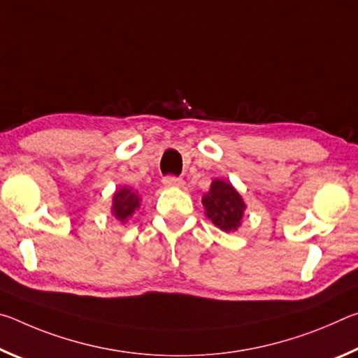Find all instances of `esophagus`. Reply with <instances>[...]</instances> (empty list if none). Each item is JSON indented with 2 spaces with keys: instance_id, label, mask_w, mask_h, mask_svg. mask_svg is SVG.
<instances>
[{
  "instance_id": "34e87169",
  "label": "esophagus",
  "mask_w": 358,
  "mask_h": 358,
  "mask_svg": "<svg viewBox=\"0 0 358 358\" xmlns=\"http://www.w3.org/2000/svg\"><path fill=\"white\" fill-rule=\"evenodd\" d=\"M162 183H164L166 186L180 187V186L185 185V180L180 178V177H175V175H167V177H164V180H162Z\"/></svg>"
}]
</instances>
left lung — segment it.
<instances>
[{
  "mask_svg": "<svg viewBox=\"0 0 358 358\" xmlns=\"http://www.w3.org/2000/svg\"><path fill=\"white\" fill-rule=\"evenodd\" d=\"M202 203L207 210V216L224 232H232L240 226L243 217L245 203L234 186L226 181L215 180L211 183L210 192L205 194Z\"/></svg>",
  "mask_w": 358,
  "mask_h": 358,
  "instance_id": "1",
  "label": "left lung"
}]
</instances>
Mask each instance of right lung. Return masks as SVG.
<instances>
[{
	"label": "right lung",
	"instance_id": "obj_1",
	"mask_svg": "<svg viewBox=\"0 0 358 358\" xmlns=\"http://www.w3.org/2000/svg\"><path fill=\"white\" fill-rule=\"evenodd\" d=\"M138 208V197L134 192H131V189H120L118 192H115L113 196V215L115 217H118L121 222L126 221V217H129L134 210Z\"/></svg>",
	"mask_w": 358,
	"mask_h": 358
}]
</instances>
